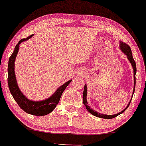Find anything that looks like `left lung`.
Wrapping results in <instances>:
<instances>
[{
    "label": "left lung",
    "mask_w": 146,
    "mask_h": 146,
    "mask_svg": "<svg viewBox=\"0 0 146 146\" xmlns=\"http://www.w3.org/2000/svg\"><path fill=\"white\" fill-rule=\"evenodd\" d=\"M120 48H121V50L127 56V58L128 60L129 61V62L131 63L132 64V67H133V69H134V91H133V94L134 93V90H135V84H136V72H137V67H136V62L134 61V58L132 57V50H131L130 47L128 46L127 44H126L125 43H123V42H120ZM86 94H87V86H86V84H84V91H83V103H84V106L86 107V110H88L92 115L94 116H97V117L99 118H107V119H111V118H113L116 116H118L119 114L122 113L127 110V108L129 107V104H130V102H129V105H127V107L124 110H123L122 111L120 112V113H117V114H115V115H105V114H102V113H98V112L94 111L93 110H91V108H90V107L88 106V103L87 101H86Z\"/></svg>",
    "instance_id": "1"
}]
</instances>
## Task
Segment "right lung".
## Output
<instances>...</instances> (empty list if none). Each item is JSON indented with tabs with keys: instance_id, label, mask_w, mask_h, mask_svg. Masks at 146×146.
<instances>
[{
	"instance_id": "right-lung-1",
	"label": "right lung",
	"mask_w": 146,
	"mask_h": 146,
	"mask_svg": "<svg viewBox=\"0 0 146 146\" xmlns=\"http://www.w3.org/2000/svg\"><path fill=\"white\" fill-rule=\"evenodd\" d=\"M33 35H30L28 37L25 39H22L19 41L18 44L15 46V48L13 53L10 56L8 62V78L7 82L8 86H9V91L11 94L13 96L14 99L17 102L19 106L26 113L30 114L35 115V116H45L52 111V110L55 108L57 105L58 104L60 100V98L62 96V93L65 90L66 86L69 84L71 82V80L63 85L61 86L53 95L49 98L43 101L34 102L28 100L25 96L23 95L19 89V86L17 85V80L15 78V73H14V62H15L16 57L18 53L19 44L24 41H26L30 39Z\"/></svg>"
}]
</instances>
